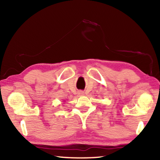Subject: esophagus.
Instances as JSON below:
<instances>
[{"instance_id":"34e87169","label":"esophagus","mask_w":160,"mask_h":160,"mask_svg":"<svg viewBox=\"0 0 160 160\" xmlns=\"http://www.w3.org/2000/svg\"><path fill=\"white\" fill-rule=\"evenodd\" d=\"M78 94H79V95H82V94H83V92H82V91L79 92H78Z\"/></svg>"}]
</instances>
